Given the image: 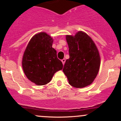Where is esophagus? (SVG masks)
<instances>
[{"label": "esophagus", "mask_w": 121, "mask_h": 121, "mask_svg": "<svg viewBox=\"0 0 121 121\" xmlns=\"http://www.w3.org/2000/svg\"><path fill=\"white\" fill-rule=\"evenodd\" d=\"M61 61L62 62V64H63V65H64L65 62V59H63L62 60H61Z\"/></svg>", "instance_id": "1"}]
</instances>
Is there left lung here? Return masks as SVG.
<instances>
[{
    "instance_id": "left-lung-1",
    "label": "left lung",
    "mask_w": 121,
    "mask_h": 121,
    "mask_svg": "<svg viewBox=\"0 0 121 121\" xmlns=\"http://www.w3.org/2000/svg\"><path fill=\"white\" fill-rule=\"evenodd\" d=\"M69 59L64 66L63 72L70 85L81 88L89 85L96 77L100 57L94 41L86 34L79 31L74 36L67 35Z\"/></svg>"
}]
</instances>
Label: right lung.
<instances>
[{
    "mask_svg": "<svg viewBox=\"0 0 121 121\" xmlns=\"http://www.w3.org/2000/svg\"><path fill=\"white\" fill-rule=\"evenodd\" d=\"M53 40L45 32L35 35L30 40L22 60V66L27 77L37 85L51 81L54 74L61 70L62 62L53 48Z\"/></svg>",
    "mask_w": 121,
    "mask_h": 121,
    "instance_id": "1",
    "label": "right lung"
}]
</instances>
